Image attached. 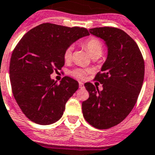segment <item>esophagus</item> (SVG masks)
I'll return each mask as SVG.
<instances>
[{"label":"esophagus","instance_id":"1","mask_svg":"<svg viewBox=\"0 0 155 155\" xmlns=\"http://www.w3.org/2000/svg\"><path fill=\"white\" fill-rule=\"evenodd\" d=\"M79 86H80V88H84V83H83V82H79Z\"/></svg>","mask_w":155,"mask_h":155}]
</instances>
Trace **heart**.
<instances>
[{
	"mask_svg": "<svg viewBox=\"0 0 155 155\" xmlns=\"http://www.w3.org/2000/svg\"><path fill=\"white\" fill-rule=\"evenodd\" d=\"M84 45L87 49L88 54H90L91 57H101V55L103 53V45L99 39L95 38V37H91L88 40H87L84 44ZM72 49V47L70 46L65 50L63 58H64V60L66 62H69L71 59ZM88 73H89V70L84 69V68H76V69H74L71 71V75L76 79L83 80V79H84V77L88 75Z\"/></svg>",
	"mask_w": 155,
	"mask_h": 155,
	"instance_id": "obj_1",
	"label": "heart"
}]
</instances>
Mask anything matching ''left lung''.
Listing matches in <instances>:
<instances>
[{
    "label": "left lung",
    "instance_id": "8db88e82",
    "mask_svg": "<svg viewBox=\"0 0 155 155\" xmlns=\"http://www.w3.org/2000/svg\"><path fill=\"white\" fill-rule=\"evenodd\" d=\"M89 32L105 41L108 53L95 77L103 89L84 84L89 97L83 101V115L93 127L107 129L122 122L133 109L143 84L145 62L137 43L121 29L95 28Z\"/></svg>",
    "mask_w": 155,
    "mask_h": 155
}]
</instances>
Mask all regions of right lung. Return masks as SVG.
<instances>
[{
	"instance_id": "right-lung-1",
	"label": "right lung",
	"mask_w": 155,
	"mask_h": 155,
	"mask_svg": "<svg viewBox=\"0 0 155 155\" xmlns=\"http://www.w3.org/2000/svg\"><path fill=\"white\" fill-rule=\"evenodd\" d=\"M88 35L84 28L46 22L32 28L18 43L9 63L12 92L22 113L32 122L49 125L61 119L79 83L65 76L58 84L50 75L64 66L65 50Z\"/></svg>"
}]
</instances>
